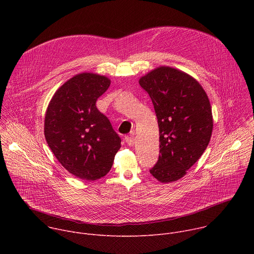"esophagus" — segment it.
Returning a JSON list of instances; mask_svg holds the SVG:
<instances>
[{
  "label": "esophagus",
  "instance_id": "34e87169",
  "mask_svg": "<svg viewBox=\"0 0 254 254\" xmlns=\"http://www.w3.org/2000/svg\"><path fill=\"white\" fill-rule=\"evenodd\" d=\"M125 140L127 141V143L128 144V146H133V143H134L133 136H126Z\"/></svg>",
  "mask_w": 254,
  "mask_h": 254
}]
</instances>
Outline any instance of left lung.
Here are the masks:
<instances>
[{"mask_svg": "<svg viewBox=\"0 0 254 254\" xmlns=\"http://www.w3.org/2000/svg\"><path fill=\"white\" fill-rule=\"evenodd\" d=\"M154 104L160 131V157L150 173L161 183L181 179L200 159L213 130L209 98L186 72L160 66L138 80Z\"/></svg>", "mask_w": 254, "mask_h": 254, "instance_id": "obj_1", "label": "left lung"}]
</instances>
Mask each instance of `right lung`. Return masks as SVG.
<instances>
[{"mask_svg": "<svg viewBox=\"0 0 254 254\" xmlns=\"http://www.w3.org/2000/svg\"><path fill=\"white\" fill-rule=\"evenodd\" d=\"M111 79L83 72L62 84L52 96L44 121V134L59 163L86 181L104 177L121 149V138L95 105Z\"/></svg>", "mask_w": 254, "mask_h": 254, "instance_id": "add662e5", "label": "right lung"}]
</instances>
